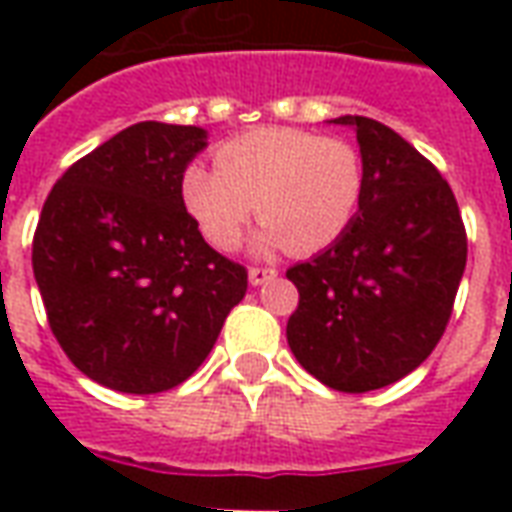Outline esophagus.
Masks as SVG:
<instances>
[{"label":"esophagus","instance_id":"obj_1","mask_svg":"<svg viewBox=\"0 0 512 512\" xmlns=\"http://www.w3.org/2000/svg\"><path fill=\"white\" fill-rule=\"evenodd\" d=\"M277 268H268V266H252L249 268V282L252 285H266L271 279H277Z\"/></svg>","mask_w":512,"mask_h":512}]
</instances>
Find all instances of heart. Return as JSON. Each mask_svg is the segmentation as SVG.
Masks as SVG:
<instances>
[{
  "mask_svg": "<svg viewBox=\"0 0 512 512\" xmlns=\"http://www.w3.org/2000/svg\"><path fill=\"white\" fill-rule=\"evenodd\" d=\"M216 169L189 164L180 200L205 241L230 252L257 211L260 241L312 255L337 244L365 194V161L343 136L266 126L216 147Z\"/></svg>",
  "mask_w": 512,
  "mask_h": 512,
  "instance_id": "b5f03b06",
  "label": "heart"
}]
</instances>
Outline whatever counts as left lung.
<instances>
[{"label":"left lung","instance_id":"8db88e82","mask_svg":"<svg viewBox=\"0 0 512 512\" xmlns=\"http://www.w3.org/2000/svg\"><path fill=\"white\" fill-rule=\"evenodd\" d=\"M334 123L356 128L365 194L337 244L288 268L299 288L288 345L318 381L359 395L400 381L436 348L466 268V227L417 147L370 117Z\"/></svg>","mask_w":512,"mask_h":512}]
</instances>
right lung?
<instances>
[{"instance_id":"obj_1","label":"right lung","mask_w":512,"mask_h":512,"mask_svg":"<svg viewBox=\"0 0 512 512\" xmlns=\"http://www.w3.org/2000/svg\"><path fill=\"white\" fill-rule=\"evenodd\" d=\"M197 126L136 123L65 169L40 211L32 271L60 348L84 376L156 395L211 354L246 268L205 244L180 175Z\"/></svg>"}]
</instances>
